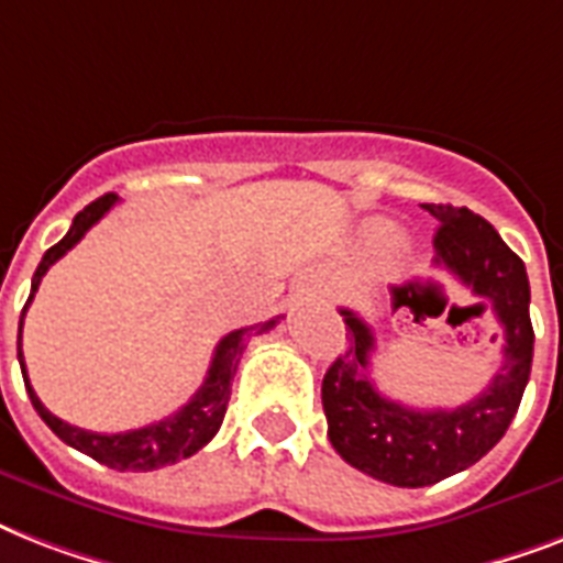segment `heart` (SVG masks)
Returning a JSON list of instances; mask_svg holds the SVG:
<instances>
[{
  "label": "heart",
  "instance_id": "b5f03b06",
  "mask_svg": "<svg viewBox=\"0 0 563 563\" xmlns=\"http://www.w3.org/2000/svg\"><path fill=\"white\" fill-rule=\"evenodd\" d=\"M376 239H383L385 242V239H388V230H376Z\"/></svg>",
  "mask_w": 563,
  "mask_h": 563
}]
</instances>
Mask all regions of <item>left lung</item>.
Instances as JSON below:
<instances>
[{
  "label": "left lung",
  "mask_w": 563,
  "mask_h": 563,
  "mask_svg": "<svg viewBox=\"0 0 563 563\" xmlns=\"http://www.w3.org/2000/svg\"><path fill=\"white\" fill-rule=\"evenodd\" d=\"M423 210L438 219V263L476 298L490 300L503 327V365L488 388L459 409H411L376 391L368 376L374 330L342 309L351 347L330 365L321 385L327 435L344 462L397 488L435 485L490 453L523 400L534 351L523 260L467 207L423 203ZM391 295L394 312L415 309V295L409 298L406 286Z\"/></svg>",
  "instance_id": "obj_1"
}]
</instances>
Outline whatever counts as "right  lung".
I'll return each mask as SVG.
<instances>
[{
  "label": "right lung",
  "mask_w": 563,
  "mask_h": 563,
  "mask_svg": "<svg viewBox=\"0 0 563 563\" xmlns=\"http://www.w3.org/2000/svg\"><path fill=\"white\" fill-rule=\"evenodd\" d=\"M119 198L113 192L101 195L92 203H87L78 216L73 219V228L66 230V236L52 245L40 260L37 272H34V280H31V295L22 307V318H25V309L34 300V291H37L43 274L52 268V265L73 251L78 242L84 239V233L96 224V221L104 216V212L117 203ZM22 318H20V335H16V360H20L22 379H25V391L31 397V406L37 409V415L46 420V427L55 432L64 444L81 450L90 459H96L99 464H108L113 471H157V467H166V464H175L180 459H189L201 450L203 444H210L212 435L219 432L221 420H224V411H228L230 400V385H233V376H236L239 360H242V351L251 335L268 333L277 318L272 321H263V324L242 327V330H233L219 342L216 353H212L210 371H207V379L198 391L192 394V400L187 406H180L175 415L157 420V423H148L143 429H128V432H117V435H104V432H90V429L73 427L66 420L55 418L52 411L40 402V397L34 394L29 383V374H25V360H22Z\"/></svg>",
  "instance_id": "obj_1"
}]
</instances>
